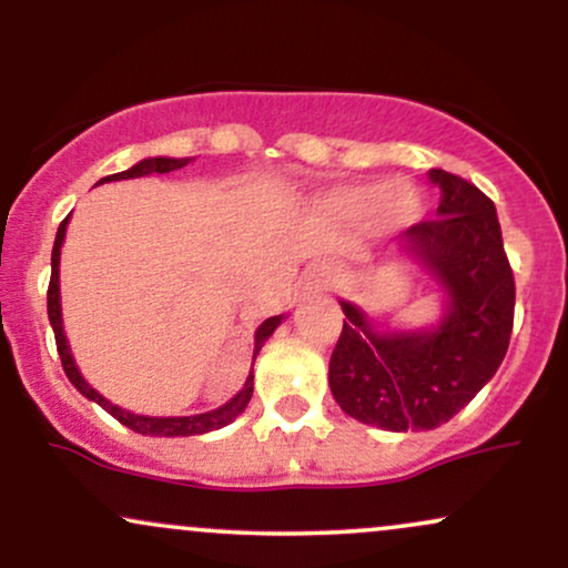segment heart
Returning a JSON list of instances; mask_svg holds the SVG:
<instances>
[{
	"label": "heart",
	"instance_id": "heart-1",
	"mask_svg": "<svg viewBox=\"0 0 568 568\" xmlns=\"http://www.w3.org/2000/svg\"><path fill=\"white\" fill-rule=\"evenodd\" d=\"M323 205L342 219H368L376 230H395L419 213V194L403 181L387 186L376 181H352L325 192Z\"/></svg>",
	"mask_w": 568,
	"mask_h": 568
}]
</instances>
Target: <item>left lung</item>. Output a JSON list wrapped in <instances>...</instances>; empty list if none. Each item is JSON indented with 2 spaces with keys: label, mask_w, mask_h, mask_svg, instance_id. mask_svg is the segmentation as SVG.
Returning <instances> with one entry per match:
<instances>
[{
  "label": "left lung",
  "mask_w": 568,
  "mask_h": 568,
  "mask_svg": "<svg viewBox=\"0 0 568 568\" xmlns=\"http://www.w3.org/2000/svg\"><path fill=\"white\" fill-rule=\"evenodd\" d=\"M440 205L400 234L446 291L443 321L427 331H376L342 302L344 325L328 384L344 414L393 433L435 429L459 414L505 361L513 334L515 280L494 202L470 181L429 171Z\"/></svg>",
  "instance_id": "8db88e82"
}]
</instances>
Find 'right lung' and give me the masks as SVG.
Listing matches in <instances>:
<instances>
[{"instance_id":"right-lung-1","label":"right lung","mask_w":568,"mask_h":568,"mask_svg":"<svg viewBox=\"0 0 568 568\" xmlns=\"http://www.w3.org/2000/svg\"><path fill=\"white\" fill-rule=\"evenodd\" d=\"M189 162H192V158H181V160H175V158H149V160H141L139 165L128 168V171L106 175V179H101L98 184H106V181H122V179H141V175H154V173H171V171H179V168L189 165ZM67 224H69V219H63L61 226H58V234H55L53 275H50V285H48V317H50V325H53L55 347H58V355H61L63 371H67L69 382L74 384V387L80 389V393L88 397V400H93L103 410H109V414H112L116 422H122V425L133 429V433L154 435V438H186V435H202V433H211V429L226 427L230 422L237 419V416L245 410L247 400H251V395H253V371H251V376L245 379L243 389H240V393L234 395L230 403H224V406H219L216 410H207V414H194V416H141V414H130V410L114 406V403H109L106 397H103L101 393H95V389L82 379L80 368H77L74 357H71L67 334H63V321H61V285H58V262H61V245H63V237H67ZM280 321H283V315L270 317V321H264L262 325H258L256 344H253V361H256L258 349L264 347L266 338L275 334Z\"/></svg>"}]
</instances>
